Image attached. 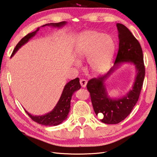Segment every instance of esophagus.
I'll use <instances>...</instances> for the list:
<instances>
[{
  "label": "esophagus",
  "mask_w": 157,
  "mask_h": 157,
  "mask_svg": "<svg viewBox=\"0 0 157 157\" xmlns=\"http://www.w3.org/2000/svg\"><path fill=\"white\" fill-rule=\"evenodd\" d=\"M80 84L82 87H86L87 85V81L84 79H80Z\"/></svg>",
  "instance_id": "1"
}]
</instances>
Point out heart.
<instances>
[{
	"label": "heart",
	"mask_w": 157,
	"mask_h": 157,
	"mask_svg": "<svg viewBox=\"0 0 157 157\" xmlns=\"http://www.w3.org/2000/svg\"><path fill=\"white\" fill-rule=\"evenodd\" d=\"M115 49L114 40L108 35L96 31L83 33L75 47L78 59H88L91 70L96 74L110 67Z\"/></svg>",
	"instance_id": "b5f03b06"
}]
</instances>
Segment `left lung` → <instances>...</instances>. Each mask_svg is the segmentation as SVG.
Masks as SVG:
<instances>
[{"instance_id": "obj_1", "label": "left lung", "mask_w": 157, "mask_h": 157, "mask_svg": "<svg viewBox=\"0 0 157 157\" xmlns=\"http://www.w3.org/2000/svg\"><path fill=\"white\" fill-rule=\"evenodd\" d=\"M116 27L119 47L114 66L106 74L90 79L87 84L96 114L103 115L101 122L110 124L120 122L130 114L139 98L145 75L143 50L139 42L124 25L117 23ZM127 63L134 65L136 70L132 89L122 97L112 98L108 95L105 82L120 65Z\"/></svg>"}]
</instances>
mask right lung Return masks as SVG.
<instances>
[{
	"mask_svg": "<svg viewBox=\"0 0 157 157\" xmlns=\"http://www.w3.org/2000/svg\"><path fill=\"white\" fill-rule=\"evenodd\" d=\"M66 24V21H62L60 22V23H47L44 25H42L41 27L50 26L53 28H61L65 26ZM39 28L40 27H38L36 31L25 36L21 40L15 47V48L13 50V52L10 57H12L22 46L24 45L25 43H27L29 40L32 39L37 33V32L39 30ZM80 88H81V85L79 83V79L78 78H76L75 79H72L65 86L61 97L56 106L54 107L52 111L47 113V114L44 115L34 116L31 114L30 113H29L25 108L24 109L25 112H27V114L29 116V117L33 120V121L40 124L45 126H57L63 122L65 120L67 119V115L70 110L71 97L74 93Z\"/></svg>",
	"mask_w": 157,
	"mask_h": 157,
	"instance_id": "obj_1",
	"label": "right lung"
}]
</instances>
